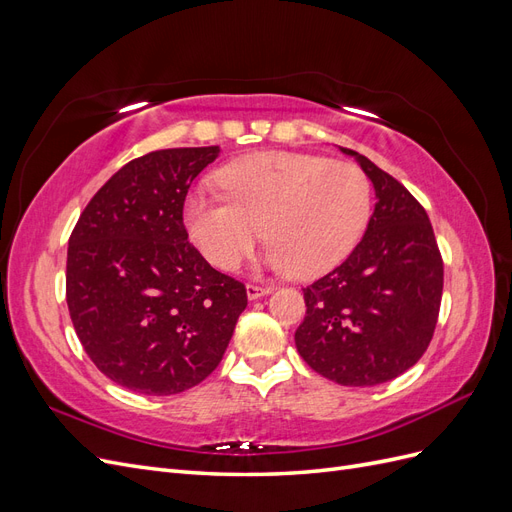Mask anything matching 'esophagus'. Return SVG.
Listing matches in <instances>:
<instances>
[{
    "instance_id": "1",
    "label": "esophagus",
    "mask_w": 512,
    "mask_h": 512,
    "mask_svg": "<svg viewBox=\"0 0 512 512\" xmlns=\"http://www.w3.org/2000/svg\"><path fill=\"white\" fill-rule=\"evenodd\" d=\"M245 292H247V299L256 301V299H260V297H265V294H269L271 288L256 286V284H247V286H245Z\"/></svg>"
}]
</instances>
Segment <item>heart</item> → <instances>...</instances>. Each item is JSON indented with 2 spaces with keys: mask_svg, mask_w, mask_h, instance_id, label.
Here are the masks:
<instances>
[{
  "mask_svg": "<svg viewBox=\"0 0 512 512\" xmlns=\"http://www.w3.org/2000/svg\"><path fill=\"white\" fill-rule=\"evenodd\" d=\"M218 183L224 197L185 198L183 222L196 250L222 271H235L265 230V267L312 280L346 260L369 220V179L344 160L262 151L226 164Z\"/></svg>",
  "mask_w": 512,
  "mask_h": 512,
  "instance_id": "1",
  "label": "heart"
}]
</instances>
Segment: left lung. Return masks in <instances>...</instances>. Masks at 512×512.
I'll return each mask as SVG.
<instances>
[{
    "label": "left lung",
    "mask_w": 512,
    "mask_h": 512,
    "mask_svg": "<svg viewBox=\"0 0 512 512\" xmlns=\"http://www.w3.org/2000/svg\"><path fill=\"white\" fill-rule=\"evenodd\" d=\"M376 207L352 254L303 288L307 314L294 333L303 361L342 386H376L408 371L436 329L444 267L418 200L361 153Z\"/></svg>",
    "instance_id": "1"
}]
</instances>
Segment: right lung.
I'll use <instances>...</instances> for the list:
<instances>
[{
    "mask_svg": "<svg viewBox=\"0 0 512 512\" xmlns=\"http://www.w3.org/2000/svg\"><path fill=\"white\" fill-rule=\"evenodd\" d=\"M220 147L151 151L108 179L68 241L74 331L106 378L177 395L220 365L247 307L245 286L188 241L183 203Z\"/></svg>",
    "mask_w": 512,
    "mask_h": 512,
    "instance_id": "1",
    "label": "right lung"
}]
</instances>
